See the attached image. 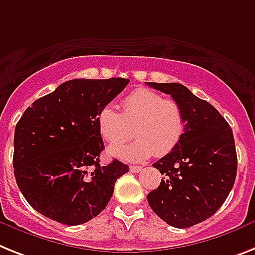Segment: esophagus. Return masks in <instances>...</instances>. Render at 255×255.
Returning a JSON list of instances; mask_svg holds the SVG:
<instances>
[{
  "label": "esophagus",
  "instance_id": "obj_1",
  "mask_svg": "<svg viewBox=\"0 0 255 255\" xmlns=\"http://www.w3.org/2000/svg\"><path fill=\"white\" fill-rule=\"evenodd\" d=\"M140 170H142V167H139V165H131V167H130V172H131V173H138Z\"/></svg>",
  "mask_w": 255,
  "mask_h": 255
}]
</instances>
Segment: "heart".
Instances as JSON below:
<instances>
[{"label": "heart", "mask_w": 255, "mask_h": 255, "mask_svg": "<svg viewBox=\"0 0 255 255\" xmlns=\"http://www.w3.org/2000/svg\"><path fill=\"white\" fill-rule=\"evenodd\" d=\"M100 134L111 144H121L136 134L128 146H115L109 152L126 161H143L164 156L173 150L184 136L186 120L177 102L155 91L139 88L123 100V112L105 105L98 115Z\"/></svg>", "instance_id": "obj_1"}]
</instances>
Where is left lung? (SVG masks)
I'll return each instance as SVG.
<instances>
[{"mask_svg":"<svg viewBox=\"0 0 255 255\" xmlns=\"http://www.w3.org/2000/svg\"><path fill=\"white\" fill-rule=\"evenodd\" d=\"M146 83L170 95L186 120L181 142L152 164L165 177L148 193L147 201L167 224L189 228L214 215L232 190L237 173L232 129L210 103L185 86Z\"/></svg>","mask_w":255,"mask_h":255,"instance_id":"1","label":"left lung"}]
</instances>
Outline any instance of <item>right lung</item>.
I'll return each instance as SVG.
<instances>
[{"mask_svg": "<svg viewBox=\"0 0 255 255\" xmlns=\"http://www.w3.org/2000/svg\"><path fill=\"white\" fill-rule=\"evenodd\" d=\"M129 79L67 81L24 111L15 126L12 167L19 190L41 215L66 226L98 216L129 167L100 165V109Z\"/></svg>", "mask_w": 255, "mask_h": 255, "instance_id": "add662e5", "label": "right lung"}]
</instances>
